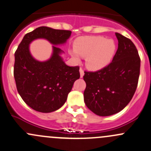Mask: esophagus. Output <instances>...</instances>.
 I'll list each match as a JSON object with an SVG mask.
<instances>
[{"mask_svg": "<svg viewBox=\"0 0 151 151\" xmlns=\"http://www.w3.org/2000/svg\"><path fill=\"white\" fill-rule=\"evenodd\" d=\"M80 77H83L84 74H85V73H84L83 69H82V68H81V67H80Z\"/></svg>", "mask_w": 151, "mask_h": 151, "instance_id": "1", "label": "esophagus"}]
</instances>
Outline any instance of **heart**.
Segmentation results:
<instances>
[{
	"label": "heart",
	"mask_w": 151,
	"mask_h": 151,
	"mask_svg": "<svg viewBox=\"0 0 151 151\" xmlns=\"http://www.w3.org/2000/svg\"><path fill=\"white\" fill-rule=\"evenodd\" d=\"M74 51L71 54L75 60L78 55L86 57V63L90 69L99 70L107 66L113 58L116 44L113 40H106L101 36L77 38L74 42Z\"/></svg>",
	"instance_id": "b5f03b06"
}]
</instances>
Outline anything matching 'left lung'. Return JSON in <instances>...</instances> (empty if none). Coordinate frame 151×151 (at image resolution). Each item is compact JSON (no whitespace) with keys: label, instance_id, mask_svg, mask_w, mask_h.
<instances>
[{"label":"left lung","instance_id":"1","mask_svg":"<svg viewBox=\"0 0 151 151\" xmlns=\"http://www.w3.org/2000/svg\"><path fill=\"white\" fill-rule=\"evenodd\" d=\"M118 49L112 61L96 71H85L84 101L101 116L115 114L130 102L138 83L140 58L129 38L116 32Z\"/></svg>","mask_w":151,"mask_h":151}]
</instances>
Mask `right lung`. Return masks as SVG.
<instances>
[{
  "label": "right lung",
  "instance_id": "1",
  "mask_svg": "<svg viewBox=\"0 0 151 151\" xmlns=\"http://www.w3.org/2000/svg\"><path fill=\"white\" fill-rule=\"evenodd\" d=\"M69 30L40 27L24 35L14 53V76L17 91L30 108L42 113L58 110L66 102L74 82L80 77L78 66H69L56 45L66 42ZM37 38L46 39L55 45L49 60L40 63L30 54L29 45Z\"/></svg>",
  "mask_w": 151,
  "mask_h": 151
}]
</instances>
